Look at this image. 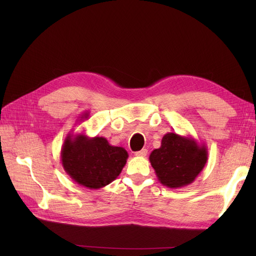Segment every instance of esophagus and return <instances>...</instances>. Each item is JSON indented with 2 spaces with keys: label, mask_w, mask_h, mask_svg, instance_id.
Returning <instances> with one entry per match:
<instances>
[{
  "label": "esophagus",
  "mask_w": 256,
  "mask_h": 256,
  "mask_svg": "<svg viewBox=\"0 0 256 256\" xmlns=\"http://www.w3.org/2000/svg\"><path fill=\"white\" fill-rule=\"evenodd\" d=\"M146 154H147V150H145V148L136 152V156H138V157H145Z\"/></svg>",
  "instance_id": "esophagus-1"
}]
</instances>
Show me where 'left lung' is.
<instances>
[{"mask_svg": "<svg viewBox=\"0 0 256 256\" xmlns=\"http://www.w3.org/2000/svg\"><path fill=\"white\" fill-rule=\"evenodd\" d=\"M208 159L205 144H200L192 136L168 132L161 146L150 154V164L158 180L168 188L186 187L196 180L203 171Z\"/></svg>", "mask_w": 256, "mask_h": 256, "instance_id": "left-lung-1", "label": "left lung"}]
</instances>
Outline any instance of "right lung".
Instances as JSON below:
<instances>
[{
  "mask_svg": "<svg viewBox=\"0 0 256 256\" xmlns=\"http://www.w3.org/2000/svg\"><path fill=\"white\" fill-rule=\"evenodd\" d=\"M84 112L80 122L88 118ZM128 152L110 145L104 136L68 134L60 150V162L72 180L88 189H100L118 178L125 166Z\"/></svg>",
  "mask_w": 256,
  "mask_h": 256,
  "instance_id": "obj_1",
  "label": "right lung"
}]
</instances>
